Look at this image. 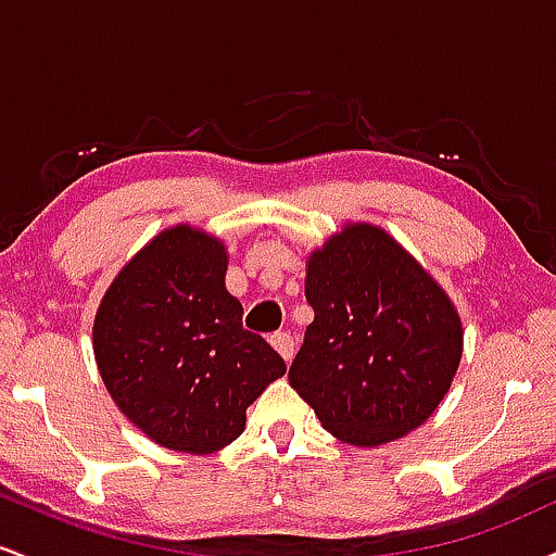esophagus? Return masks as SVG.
<instances>
[{
  "instance_id": "obj_1",
  "label": "esophagus",
  "mask_w": 556,
  "mask_h": 556,
  "mask_svg": "<svg viewBox=\"0 0 556 556\" xmlns=\"http://www.w3.org/2000/svg\"><path fill=\"white\" fill-rule=\"evenodd\" d=\"M269 342H271V348L282 355L285 363L292 361V355H295V344H292V337L287 334V331H277V334H271Z\"/></svg>"
}]
</instances>
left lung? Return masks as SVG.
<instances>
[{
	"instance_id": "left-lung-1",
	"label": "left lung",
	"mask_w": 556,
	"mask_h": 556,
	"mask_svg": "<svg viewBox=\"0 0 556 556\" xmlns=\"http://www.w3.org/2000/svg\"><path fill=\"white\" fill-rule=\"evenodd\" d=\"M314 321L290 384L331 437L381 446L405 437L450 392L463 321L444 287L371 222H344L305 261Z\"/></svg>"
}]
</instances>
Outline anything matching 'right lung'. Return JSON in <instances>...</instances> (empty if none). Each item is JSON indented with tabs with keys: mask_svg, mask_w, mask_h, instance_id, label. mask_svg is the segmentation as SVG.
Masks as SVG:
<instances>
[{
	"mask_svg": "<svg viewBox=\"0 0 556 556\" xmlns=\"http://www.w3.org/2000/svg\"><path fill=\"white\" fill-rule=\"evenodd\" d=\"M227 245L206 229H162L119 269L93 318V355L119 413L151 442L212 455L287 366L242 329Z\"/></svg>",
	"mask_w": 556,
	"mask_h": 556,
	"instance_id": "1",
	"label": "right lung"
}]
</instances>
